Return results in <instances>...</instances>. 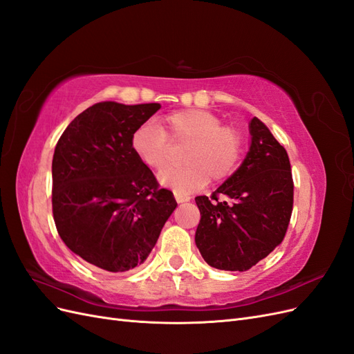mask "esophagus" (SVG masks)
<instances>
[{
	"instance_id": "34e87169",
	"label": "esophagus",
	"mask_w": 354,
	"mask_h": 354,
	"mask_svg": "<svg viewBox=\"0 0 354 354\" xmlns=\"http://www.w3.org/2000/svg\"><path fill=\"white\" fill-rule=\"evenodd\" d=\"M174 198H176V201L178 202V203H181V202H187L190 198L189 196H183V195H178V194H174Z\"/></svg>"
}]
</instances>
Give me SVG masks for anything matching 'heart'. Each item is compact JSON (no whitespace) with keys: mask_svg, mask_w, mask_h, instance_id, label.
Listing matches in <instances>:
<instances>
[{"mask_svg":"<svg viewBox=\"0 0 354 354\" xmlns=\"http://www.w3.org/2000/svg\"><path fill=\"white\" fill-rule=\"evenodd\" d=\"M173 145H189L185 167L168 168L159 181L177 194H192L212 181H224L236 171L245 138L236 127L224 125L216 113L183 109L164 118L162 128L147 122L137 128L131 147L142 162L155 171L164 169L173 158Z\"/></svg>","mask_w":354,"mask_h":354,"instance_id":"1","label":"heart"}]
</instances>
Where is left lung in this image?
<instances>
[{
  "label": "left lung",
  "mask_w": 354,
  "mask_h": 354,
  "mask_svg": "<svg viewBox=\"0 0 354 354\" xmlns=\"http://www.w3.org/2000/svg\"><path fill=\"white\" fill-rule=\"evenodd\" d=\"M242 165L212 192L196 196L195 242L211 267L245 272L279 245L291 220L294 181L285 147L259 118Z\"/></svg>",
  "instance_id": "1"
}]
</instances>
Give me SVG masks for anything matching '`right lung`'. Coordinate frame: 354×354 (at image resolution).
Returning <instances> with one entry per match:
<instances>
[{
  "label": "right lung",
  "mask_w": 354,
  "mask_h": 354,
  "mask_svg": "<svg viewBox=\"0 0 354 354\" xmlns=\"http://www.w3.org/2000/svg\"><path fill=\"white\" fill-rule=\"evenodd\" d=\"M159 103L100 102L68 125L53 156V217L62 241L104 272L140 266L177 202L138 159L131 137Z\"/></svg>",
  "instance_id": "right-lung-1"
}]
</instances>
